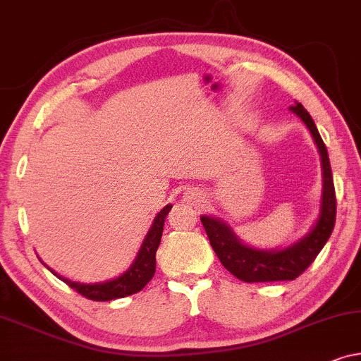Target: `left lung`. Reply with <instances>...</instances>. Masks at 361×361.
Wrapping results in <instances>:
<instances>
[{
  "mask_svg": "<svg viewBox=\"0 0 361 361\" xmlns=\"http://www.w3.org/2000/svg\"><path fill=\"white\" fill-rule=\"evenodd\" d=\"M295 115L305 123L312 135L315 145L319 147L320 157H322L324 171V195H322V210L317 224L307 236L289 248L279 251H263L250 248L241 243L236 236L231 233L228 226L221 224L212 216H200L202 225L209 236L212 248L219 256L220 263L228 269L236 278L245 283H269V281H293L304 273L314 259L317 258L320 250L327 243L335 226V216H337V197H335L332 167H330L329 152L325 147L322 137H320L315 123L307 110L295 103L290 106Z\"/></svg>",
  "mask_w": 361,
  "mask_h": 361,
  "instance_id": "left-lung-1",
  "label": "left lung"
}]
</instances>
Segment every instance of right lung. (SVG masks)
<instances>
[{
	"label": "right lung",
	"mask_w": 361,
	"mask_h": 361,
	"mask_svg": "<svg viewBox=\"0 0 361 361\" xmlns=\"http://www.w3.org/2000/svg\"><path fill=\"white\" fill-rule=\"evenodd\" d=\"M171 209L172 205H166L164 209L157 214L149 233L146 235L145 241H142L141 250L136 256L135 263H133L131 268L128 269L125 274L120 276V278L106 281V283L100 284H80L63 279L59 274L54 273V271L52 273L56 274L59 279H62L63 283L71 286L75 293L90 300H113L140 293L156 273V251L159 248L162 230H164V220Z\"/></svg>",
	"instance_id": "obj_1"
}]
</instances>
